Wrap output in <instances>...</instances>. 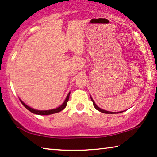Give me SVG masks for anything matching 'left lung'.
<instances>
[{
	"mask_svg": "<svg viewBox=\"0 0 157 157\" xmlns=\"http://www.w3.org/2000/svg\"><path fill=\"white\" fill-rule=\"evenodd\" d=\"M91 101H92L93 105H94V107H95V109H97V110L99 111V112H101V113H106V114H116V113H123V112H124V111H121V112H117V113H115V112H109V111L105 110V109H101L100 107H99L98 106H97V105H96V104H95L94 101L93 100V99L91 98Z\"/></svg>",
	"mask_w": 157,
	"mask_h": 157,
	"instance_id": "obj_1",
	"label": "left lung"
}]
</instances>
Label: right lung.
<instances>
[{
	"label": "right lung",
	"instance_id": "right-lung-1",
	"mask_svg": "<svg viewBox=\"0 0 157 157\" xmlns=\"http://www.w3.org/2000/svg\"><path fill=\"white\" fill-rule=\"evenodd\" d=\"M70 93L69 92L68 94V95H67L66 99H65V101H63V103L60 106H59L58 107H57L56 109H49V110H38V109H33L32 108V107H29L28 105H26L25 103L23 101L21 100V99H19L20 101H21L22 105H23L24 107H26V109H28V110L31 112V113H34V114H36V115H51V114H54V113H59V112H60L61 110H63L65 107H66L67 105V102L68 101V99H69V95H70Z\"/></svg>",
	"mask_w": 157,
	"mask_h": 157
}]
</instances>
